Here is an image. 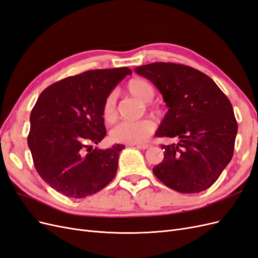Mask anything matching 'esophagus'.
Here are the masks:
<instances>
[{"instance_id": "obj_1", "label": "esophagus", "mask_w": 258, "mask_h": 258, "mask_svg": "<svg viewBox=\"0 0 258 258\" xmlns=\"http://www.w3.org/2000/svg\"><path fill=\"white\" fill-rule=\"evenodd\" d=\"M131 145H136L138 148H140V150H147V148L151 146V144H148V143H144V144H131Z\"/></svg>"}]
</instances>
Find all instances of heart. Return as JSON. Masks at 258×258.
<instances>
[{
	"mask_svg": "<svg viewBox=\"0 0 258 258\" xmlns=\"http://www.w3.org/2000/svg\"><path fill=\"white\" fill-rule=\"evenodd\" d=\"M127 90L132 97L143 103L151 102L155 96V89L151 83L143 79H134L127 84ZM116 101L113 93L107 96L102 105V117L106 122H113L116 119ZM156 124L151 119L137 121H122L111 131V139L114 142L137 144L145 142L153 132Z\"/></svg>",
	"mask_w": 258,
	"mask_h": 258,
	"instance_id": "b5f03b06",
	"label": "heart"
}]
</instances>
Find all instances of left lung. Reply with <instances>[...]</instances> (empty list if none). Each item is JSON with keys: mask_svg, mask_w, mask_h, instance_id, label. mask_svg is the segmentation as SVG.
I'll return each instance as SVG.
<instances>
[{"mask_svg": "<svg viewBox=\"0 0 258 258\" xmlns=\"http://www.w3.org/2000/svg\"><path fill=\"white\" fill-rule=\"evenodd\" d=\"M135 71L158 88L169 107L156 137L177 140L161 145L165 157L154 174L178 192L208 189L233 155L238 124L230 101L211 77L190 67L154 62Z\"/></svg>", "mask_w": 258, "mask_h": 258, "instance_id": "1", "label": "left lung"}]
</instances>
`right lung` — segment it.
<instances>
[{
	"label": "right lung",
	"instance_id": "add662e5",
	"mask_svg": "<svg viewBox=\"0 0 258 258\" xmlns=\"http://www.w3.org/2000/svg\"><path fill=\"white\" fill-rule=\"evenodd\" d=\"M128 68L90 70L50 85L30 115L28 145L37 173L70 198H85L110 183L124 146L92 148L106 136L102 105Z\"/></svg>",
	"mask_w": 258,
	"mask_h": 258
}]
</instances>
